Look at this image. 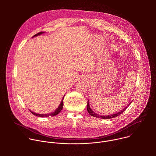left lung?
Wrapping results in <instances>:
<instances>
[{"label": "left lung", "instance_id": "left-lung-1", "mask_svg": "<svg viewBox=\"0 0 156 156\" xmlns=\"http://www.w3.org/2000/svg\"><path fill=\"white\" fill-rule=\"evenodd\" d=\"M131 103H129L125 108H123V110H120V112H117V113H115L114 114H111V115H101L99 114H98L96 113H95L94 111H93V110L91 108V107L90 105V102H89V100L87 101V110L88 113L90 114V115L91 116H93V117H96V118H99V119H112V118H114V117H116L119 115H120L122 113H123L124 111L126 110V108L128 107V106L129 105L131 104Z\"/></svg>", "mask_w": 156, "mask_h": 156}]
</instances>
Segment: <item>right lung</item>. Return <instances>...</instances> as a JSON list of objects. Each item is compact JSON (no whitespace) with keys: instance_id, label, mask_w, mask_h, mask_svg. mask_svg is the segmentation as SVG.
Wrapping results in <instances>:
<instances>
[{"instance_id":"1","label":"right lung","mask_w":156,"mask_h":156,"mask_svg":"<svg viewBox=\"0 0 156 156\" xmlns=\"http://www.w3.org/2000/svg\"><path fill=\"white\" fill-rule=\"evenodd\" d=\"M43 33H44V32H40V33H39L35 34L34 36H33L32 37L37 36L41 35V34H43ZM64 96L63 97V98H62V101H61V102H60L59 106L58 107V108H57L55 109V110L54 111V112H51V113H50V114H37V113H35V112H33V111H31V110H30V112H31L33 115H36V116H37V117H49V116H52V117L55 116V115H57L58 114L60 113V112L62 110V108H63V100Z\"/></svg>"}]
</instances>
